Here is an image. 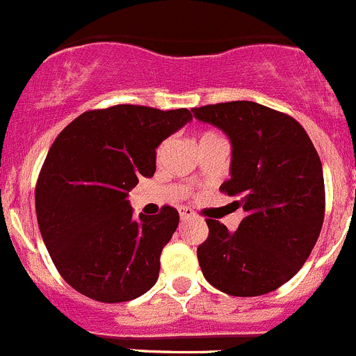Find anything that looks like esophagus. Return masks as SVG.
<instances>
[{
  "instance_id": "1",
  "label": "esophagus",
  "mask_w": 356,
  "mask_h": 356,
  "mask_svg": "<svg viewBox=\"0 0 356 356\" xmlns=\"http://www.w3.org/2000/svg\"><path fill=\"white\" fill-rule=\"evenodd\" d=\"M194 216H195V213L192 211L191 208H185V206H184V208H180V218H181V220L194 218Z\"/></svg>"
}]
</instances>
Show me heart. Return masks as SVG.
Segmentation results:
<instances>
[{
    "mask_svg": "<svg viewBox=\"0 0 356 356\" xmlns=\"http://www.w3.org/2000/svg\"><path fill=\"white\" fill-rule=\"evenodd\" d=\"M215 136H216L215 133H204V134H202L201 138H199V141H202V140H208V138H215ZM162 152H164V145H162V147L159 148V155H161Z\"/></svg>",
    "mask_w": 356,
    "mask_h": 356,
    "instance_id": "obj_1",
    "label": "heart"
}]
</instances>
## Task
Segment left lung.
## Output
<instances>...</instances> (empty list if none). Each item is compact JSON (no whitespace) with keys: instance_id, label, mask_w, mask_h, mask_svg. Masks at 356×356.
Masks as SVG:
<instances>
[{"instance_id":"left-lung-1","label":"left lung","mask_w":356,"mask_h":356,"mask_svg":"<svg viewBox=\"0 0 356 356\" xmlns=\"http://www.w3.org/2000/svg\"><path fill=\"white\" fill-rule=\"evenodd\" d=\"M192 111L231 140V178L220 191L236 195V208L245 211L234 232L206 220L209 236L197 248L202 274L229 296L273 292L296 276L320 236V157L299 122L259 103L231 101Z\"/></svg>"}]
</instances>
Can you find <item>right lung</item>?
Segmentation results:
<instances>
[{
	"label": "right lung",
	"mask_w": 356,
	"mask_h": 356,
	"mask_svg": "<svg viewBox=\"0 0 356 356\" xmlns=\"http://www.w3.org/2000/svg\"><path fill=\"white\" fill-rule=\"evenodd\" d=\"M187 108L117 104L74 118L56 138L36 184L40 232L67 285L99 302H125L155 285L161 252L180 215L133 216L129 192L155 172L157 147L180 131Z\"/></svg>",
	"instance_id": "right-lung-1"
}]
</instances>
